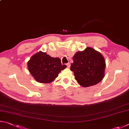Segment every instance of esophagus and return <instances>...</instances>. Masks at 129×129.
I'll list each match as a JSON object with an SVG mask.
<instances>
[{
  "label": "esophagus",
  "instance_id": "esophagus-1",
  "mask_svg": "<svg viewBox=\"0 0 129 129\" xmlns=\"http://www.w3.org/2000/svg\"><path fill=\"white\" fill-rule=\"evenodd\" d=\"M66 65H67V67H68V68H69V67H70V63L69 62L67 63V64H66Z\"/></svg>",
  "mask_w": 129,
  "mask_h": 129
}]
</instances>
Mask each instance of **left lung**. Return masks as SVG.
Here are the masks:
<instances>
[{
	"instance_id": "left-lung-1",
	"label": "left lung",
	"mask_w": 129,
	"mask_h": 129,
	"mask_svg": "<svg viewBox=\"0 0 129 129\" xmlns=\"http://www.w3.org/2000/svg\"><path fill=\"white\" fill-rule=\"evenodd\" d=\"M70 70L75 79L83 87L96 85L104 76L105 62L103 56L91 47L78 51L74 55Z\"/></svg>"
}]
</instances>
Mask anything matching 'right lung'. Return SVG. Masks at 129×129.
Instances as JSON below:
<instances>
[{
  "label": "right lung",
  "mask_w": 129,
  "mask_h": 129,
  "mask_svg": "<svg viewBox=\"0 0 129 129\" xmlns=\"http://www.w3.org/2000/svg\"><path fill=\"white\" fill-rule=\"evenodd\" d=\"M66 67L61 64L59 58L51 57L42 51L33 55L28 62L30 73L36 80L41 83L52 82Z\"/></svg>",
  "instance_id": "right-lung-1"
}]
</instances>
